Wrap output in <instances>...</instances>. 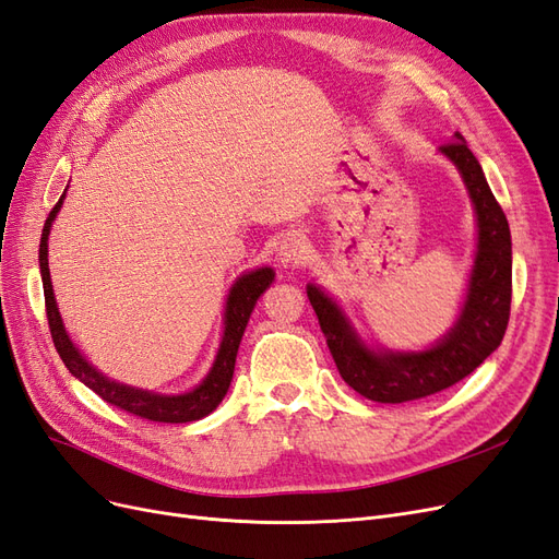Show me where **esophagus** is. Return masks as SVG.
Masks as SVG:
<instances>
[{
    "label": "esophagus",
    "mask_w": 559,
    "mask_h": 559,
    "mask_svg": "<svg viewBox=\"0 0 559 559\" xmlns=\"http://www.w3.org/2000/svg\"><path fill=\"white\" fill-rule=\"evenodd\" d=\"M308 257V242L306 238H300V235H289V238H284L282 247H280V259L282 263H302Z\"/></svg>",
    "instance_id": "1"
}]
</instances>
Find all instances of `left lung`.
I'll return each instance as SVG.
<instances>
[{"label":"left lung","mask_w":559,"mask_h":559,"mask_svg":"<svg viewBox=\"0 0 559 559\" xmlns=\"http://www.w3.org/2000/svg\"><path fill=\"white\" fill-rule=\"evenodd\" d=\"M441 154L460 170L478 222V247L466 300L448 335L421 352H376L364 345L335 300L319 286L308 284L310 306L343 380L354 392L378 403L417 401L464 380L501 345L509 326L513 294L509 222L460 132L441 146Z\"/></svg>","instance_id":"8db88e82"}]
</instances>
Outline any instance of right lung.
<instances>
[{
	"instance_id": "add662e5",
	"label": "right lung",
	"mask_w": 559,
	"mask_h": 559,
	"mask_svg": "<svg viewBox=\"0 0 559 559\" xmlns=\"http://www.w3.org/2000/svg\"><path fill=\"white\" fill-rule=\"evenodd\" d=\"M64 193L56 202V207L50 210L44 230H41V245H39V267H41V282H44V300H46V317H48V329L50 337H53V345L60 354L62 364L74 378H79L83 384L97 396H103L107 403L116 405L134 417H142L146 421H167V425H183V421H195L200 417L210 415L216 411V405L224 401L233 370H235V357H238V347L247 329L249 314L257 306L259 296L267 289L275 280L273 267H259L251 270L238 277L233 284V289L226 300V312H224V337L222 345H218L216 359L210 368L207 378L202 380L195 389L186 394L167 396V394H154L146 392V389H134L130 384H121L116 380H109L107 376L99 373V370L81 357V352L70 341V335L64 331V324L58 312V302L53 296V284H50V270H48V233L53 226L56 216L62 207Z\"/></svg>"
}]
</instances>
